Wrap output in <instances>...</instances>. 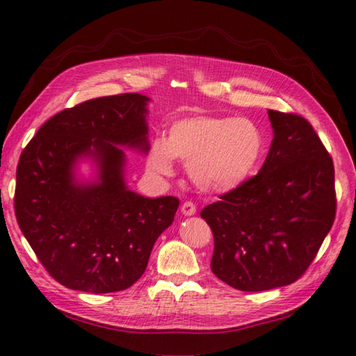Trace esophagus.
Returning a JSON list of instances; mask_svg holds the SVG:
<instances>
[{"mask_svg":"<svg viewBox=\"0 0 356 356\" xmlns=\"http://www.w3.org/2000/svg\"><path fill=\"white\" fill-rule=\"evenodd\" d=\"M180 213H182L186 217H191V216L195 214V205L193 202H185L182 208H180Z\"/></svg>","mask_w":356,"mask_h":356,"instance_id":"obj_1","label":"esophagus"}]
</instances>
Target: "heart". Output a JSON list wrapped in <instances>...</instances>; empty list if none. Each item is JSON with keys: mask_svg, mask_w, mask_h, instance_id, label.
I'll use <instances>...</instances> for the list:
<instances>
[{"mask_svg": "<svg viewBox=\"0 0 356 356\" xmlns=\"http://www.w3.org/2000/svg\"><path fill=\"white\" fill-rule=\"evenodd\" d=\"M264 148L261 128L251 119L193 115L174 120L165 139H153L147 168L157 177H170L177 159L186 162L188 177L200 191L226 194L254 176Z\"/></svg>", "mask_w": 356, "mask_h": 356, "instance_id": "obj_1", "label": "heart"}]
</instances>
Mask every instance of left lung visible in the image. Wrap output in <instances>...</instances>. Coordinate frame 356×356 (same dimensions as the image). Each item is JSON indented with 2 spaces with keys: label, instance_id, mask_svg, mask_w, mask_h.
<instances>
[{
  "label": "left lung",
  "instance_id": "8db88e82",
  "mask_svg": "<svg viewBox=\"0 0 356 356\" xmlns=\"http://www.w3.org/2000/svg\"><path fill=\"white\" fill-rule=\"evenodd\" d=\"M268 116L274 139L259 174L200 213L214 234L211 270L246 292L298 280L335 220L334 162L312 125Z\"/></svg>",
  "mask_w": 356,
  "mask_h": 356
}]
</instances>
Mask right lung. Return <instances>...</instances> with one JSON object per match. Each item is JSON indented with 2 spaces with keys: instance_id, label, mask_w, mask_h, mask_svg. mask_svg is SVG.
I'll list each match as a JSON object with an SVG mask.
<instances>
[{
  "instance_id": "add662e5",
  "label": "right lung",
  "mask_w": 356,
  "mask_h": 356,
  "mask_svg": "<svg viewBox=\"0 0 356 356\" xmlns=\"http://www.w3.org/2000/svg\"><path fill=\"white\" fill-rule=\"evenodd\" d=\"M149 97H97L49 119L22 151L15 216L49 274L73 291L134 284L179 199L143 197L125 180L126 149L147 154ZM82 163L90 174L80 171Z\"/></svg>"
}]
</instances>
